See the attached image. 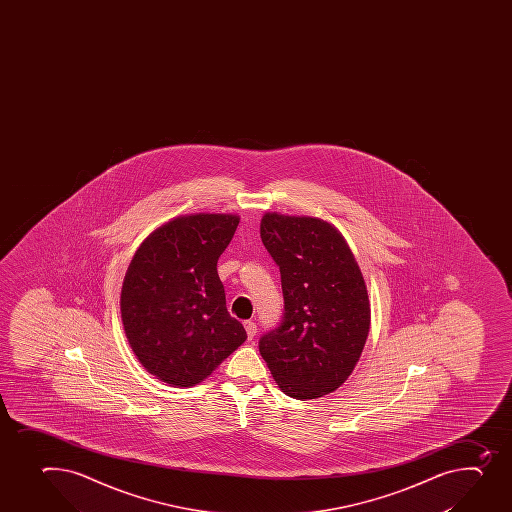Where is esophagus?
Here are the masks:
<instances>
[{"instance_id": "1", "label": "esophagus", "mask_w": 512, "mask_h": 512, "mask_svg": "<svg viewBox=\"0 0 512 512\" xmlns=\"http://www.w3.org/2000/svg\"><path fill=\"white\" fill-rule=\"evenodd\" d=\"M243 327L247 330L248 340H252L257 335V325L253 324V322H245Z\"/></svg>"}]
</instances>
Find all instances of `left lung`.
Returning a JSON list of instances; mask_svg holds the SVG:
<instances>
[{"label":"left lung","instance_id":"obj_1","mask_svg":"<svg viewBox=\"0 0 512 512\" xmlns=\"http://www.w3.org/2000/svg\"><path fill=\"white\" fill-rule=\"evenodd\" d=\"M260 237L279 265L285 314L260 339L279 389L312 400L339 389L370 330L364 275L344 235L324 218L265 212Z\"/></svg>","mask_w":512,"mask_h":512}]
</instances>
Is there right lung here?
Wrapping results in <instances>:
<instances>
[{"mask_svg": "<svg viewBox=\"0 0 512 512\" xmlns=\"http://www.w3.org/2000/svg\"><path fill=\"white\" fill-rule=\"evenodd\" d=\"M237 213H187L148 235L123 279L120 310L128 344L148 374L193 387L247 340L230 317L217 262Z\"/></svg>", "mask_w": 512, "mask_h": 512, "instance_id": "obj_1", "label": "right lung"}]
</instances>
